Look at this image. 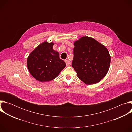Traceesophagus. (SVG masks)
Returning <instances> with one entry per match:
<instances>
[{
	"label": "esophagus",
	"instance_id": "1",
	"mask_svg": "<svg viewBox=\"0 0 132 132\" xmlns=\"http://www.w3.org/2000/svg\"><path fill=\"white\" fill-rule=\"evenodd\" d=\"M65 62L67 66H70V65H71V62H70V61H69V60H65Z\"/></svg>",
	"mask_w": 132,
	"mask_h": 132
}]
</instances>
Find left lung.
<instances>
[{
	"instance_id": "left-lung-1",
	"label": "left lung",
	"mask_w": 132,
	"mask_h": 132,
	"mask_svg": "<svg viewBox=\"0 0 132 132\" xmlns=\"http://www.w3.org/2000/svg\"><path fill=\"white\" fill-rule=\"evenodd\" d=\"M72 66L86 85L97 84L108 73L111 56L107 48L92 37L84 36L73 43Z\"/></svg>"
}]
</instances>
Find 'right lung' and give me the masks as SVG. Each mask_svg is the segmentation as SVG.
Returning <instances> with one entry per match:
<instances>
[{
	"label": "right lung",
	"instance_id": "right-lung-1",
	"mask_svg": "<svg viewBox=\"0 0 132 132\" xmlns=\"http://www.w3.org/2000/svg\"><path fill=\"white\" fill-rule=\"evenodd\" d=\"M54 44L53 42H42L30 53L27 58L29 71L40 82L54 79L66 66L65 62L60 59L59 53L53 49Z\"/></svg>",
	"mask_w": 132,
	"mask_h": 132
}]
</instances>
